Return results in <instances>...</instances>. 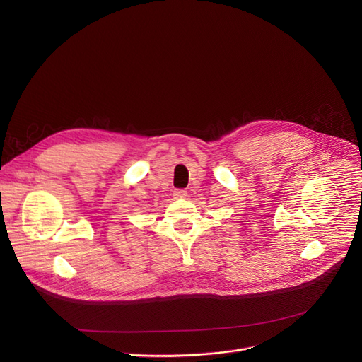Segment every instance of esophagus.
<instances>
[{"label": "esophagus", "mask_w": 362, "mask_h": 362, "mask_svg": "<svg viewBox=\"0 0 362 362\" xmlns=\"http://www.w3.org/2000/svg\"><path fill=\"white\" fill-rule=\"evenodd\" d=\"M173 195H175L176 198H179V199L186 198V197H187V190H186V189H176V190L173 192Z\"/></svg>", "instance_id": "1"}]
</instances>
